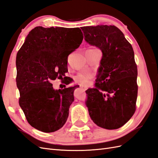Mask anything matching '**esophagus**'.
I'll use <instances>...</instances> for the list:
<instances>
[{"instance_id":"34e87169","label":"esophagus","mask_w":158,"mask_h":158,"mask_svg":"<svg viewBox=\"0 0 158 158\" xmlns=\"http://www.w3.org/2000/svg\"><path fill=\"white\" fill-rule=\"evenodd\" d=\"M80 87L83 90H84V91H85V90H87V89H88V87H87V86H85V85H80Z\"/></svg>"}]
</instances>
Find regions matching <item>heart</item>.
<instances>
[{"label": "heart", "mask_w": 158, "mask_h": 158, "mask_svg": "<svg viewBox=\"0 0 158 158\" xmlns=\"http://www.w3.org/2000/svg\"><path fill=\"white\" fill-rule=\"evenodd\" d=\"M92 77V75L89 73H83L77 75L75 80L77 83L80 84H87Z\"/></svg>", "instance_id": "heart-1"}]
</instances>
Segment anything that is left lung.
Returning <instances> with one entry per match:
<instances>
[{
  "label": "left lung",
  "mask_w": 158,
  "mask_h": 158,
  "mask_svg": "<svg viewBox=\"0 0 158 158\" xmlns=\"http://www.w3.org/2000/svg\"><path fill=\"white\" fill-rule=\"evenodd\" d=\"M87 43L103 56L95 87L86 91L89 114L99 127H122L136 110L137 68L131 44L114 25L81 27Z\"/></svg>",
  "instance_id": "8db88e82"
}]
</instances>
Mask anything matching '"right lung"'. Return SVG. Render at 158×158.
Instances as JSON below:
<instances>
[{"mask_svg":"<svg viewBox=\"0 0 158 158\" xmlns=\"http://www.w3.org/2000/svg\"><path fill=\"white\" fill-rule=\"evenodd\" d=\"M83 39L79 27H37L31 31L17 52L16 82L19 106L28 123L39 131L54 132L66 123L78 86L55 90L52 81L65 75L68 56ZM71 82L67 78L63 85Z\"/></svg>","mask_w":158,"mask_h":158,"instance_id":"add662e5","label":"right lung"}]
</instances>
